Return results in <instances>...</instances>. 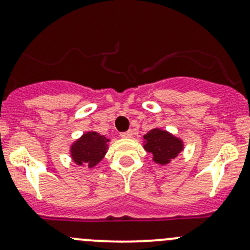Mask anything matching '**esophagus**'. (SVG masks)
<instances>
[{
	"mask_svg": "<svg viewBox=\"0 0 250 250\" xmlns=\"http://www.w3.org/2000/svg\"><path fill=\"white\" fill-rule=\"evenodd\" d=\"M120 135H121V138H132L133 137V130L129 129V130H127V132L121 133Z\"/></svg>",
	"mask_w": 250,
	"mask_h": 250,
	"instance_id": "esophagus-1",
	"label": "esophagus"
}]
</instances>
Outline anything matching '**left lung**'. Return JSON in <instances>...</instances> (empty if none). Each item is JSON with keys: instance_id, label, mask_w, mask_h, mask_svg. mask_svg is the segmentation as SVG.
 I'll list each match as a JSON object with an SVG mask.
<instances>
[{"instance_id": "obj_1", "label": "left lung", "mask_w": 250, "mask_h": 250, "mask_svg": "<svg viewBox=\"0 0 250 250\" xmlns=\"http://www.w3.org/2000/svg\"><path fill=\"white\" fill-rule=\"evenodd\" d=\"M144 148L152 155L153 161L160 165H167L183 151V141L160 128L151 129L144 135Z\"/></svg>"}]
</instances>
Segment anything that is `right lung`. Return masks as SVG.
Here are the masks:
<instances>
[{
	"label": "right lung",
	"mask_w": 250,
	"mask_h": 250,
	"mask_svg": "<svg viewBox=\"0 0 250 250\" xmlns=\"http://www.w3.org/2000/svg\"><path fill=\"white\" fill-rule=\"evenodd\" d=\"M109 139L95 132H87L71 146V157L78 166L94 167L104 158Z\"/></svg>",
	"instance_id": "1"
}]
</instances>
